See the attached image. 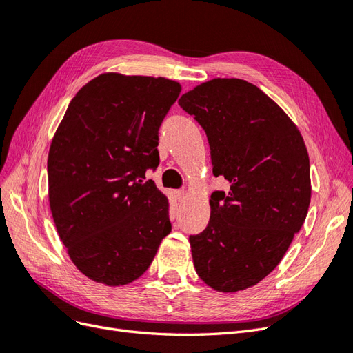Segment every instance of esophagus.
Returning <instances> with one entry per match:
<instances>
[{
    "label": "esophagus",
    "mask_w": 353,
    "mask_h": 353,
    "mask_svg": "<svg viewBox=\"0 0 353 353\" xmlns=\"http://www.w3.org/2000/svg\"><path fill=\"white\" fill-rule=\"evenodd\" d=\"M176 199H178V201H185V199H187V191H184V190H179V191H176Z\"/></svg>",
    "instance_id": "obj_1"
}]
</instances>
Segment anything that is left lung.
I'll list each match as a JSON object with an SVG mask.
<instances>
[{
    "instance_id": "1",
    "label": "left lung",
    "mask_w": 353,
    "mask_h": 353,
    "mask_svg": "<svg viewBox=\"0 0 353 353\" xmlns=\"http://www.w3.org/2000/svg\"><path fill=\"white\" fill-rule=\"evenodd\" d=\"M178 104L206 132L213 175L230 183L212 193L208 227L190 236L196 272L218 292L244 290L274 271L303 225L311 203L305 141L248 81H208Z\"/></svg>"
}]
</instances>
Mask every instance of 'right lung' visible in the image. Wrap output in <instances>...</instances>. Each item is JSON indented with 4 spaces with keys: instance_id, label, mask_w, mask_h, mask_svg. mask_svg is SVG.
<instances>
[{
    "instance_id": "1",
    "label": "right lung",
    "mask_w": 353,
    "mask_h": 353,
    "mask_svg": "<svg viewBox=\"0 0 353 353\" xmlns=\"http://www.w3.org/2000/svg\"><path fill=\"white\" fill-rule=\"evenodd\" d=\"M181 92L166 78L103 73L72 99L48 153V199L77 268L130 284L170 232L169 203L147 169L159 165V128Z\"/></svg>"
}]
</instances>
